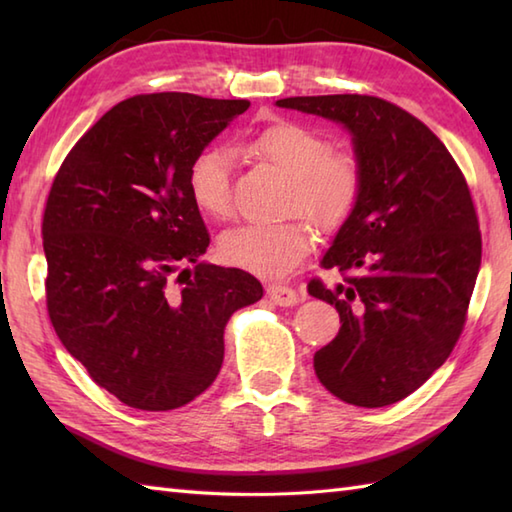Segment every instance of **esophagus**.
I'll return each mask as SVG.
<instances>
[{"instance_id": "obj_1", "label": "esophagus", "mask_w": 512, "mask_h": 512, "mask_svg": "<svg viewBox=\"0 0 512 512\" xmlns=\"http://www.w3.org/2000/svg\"><path fill=\"white\" fill-rule=\"evenodd\" d=\"M268 299L277 303V306H295L299 301V292L290 286H281V284H270L266 288Z\"/></svg>"}]
</instances>
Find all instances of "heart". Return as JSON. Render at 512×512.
<instances>
[{
    "label": "heart",
    "mask_w": 512,
    "mask_h": 512,
    "mask_svg": "<svg viewBox=\"0 0 512 512\" xmlns=\"http://www.w3.org/2000/svg\"><path fill=\"white\" fill-rule=\"evenodd\" d=\"M248 156L288 173L284 211H297L323 233L339 231L363 195V165L352 151L330 149L328 138L297 121H275L246 140ZM231 151L204 147L187 169V189L198 209L226 220L233 213ZM310 250V228L301 215L275 224H244L220 239V257L264 279L290 275Z\"/></svg>",
    "instance_id": "b5f03b06"
}]
</instances>
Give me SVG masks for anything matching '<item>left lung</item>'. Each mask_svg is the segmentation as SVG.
<instances>
[{
    "instance_id": "left-lung-1",
    "label": "left lung",
    "mask_w": 512,
    "mask_h": 512,
    "mask_svg": "<svg viewBox=\"0 0 512 512\" xmlns=\"http://www.w3.org/2000/svg\"><path fill=\"white\" fill-rule=\"evenodd\" d=\"M279 107L343 123L361 160L363 195L321 266L312 297L341 317L314 354L321 385L356 407L413 394L447 361L464 330L482 262V233L458 162L416 116L378 96H295Z\"/></svg>"
}]
</instances>
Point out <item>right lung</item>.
Returning a JSON list of instances; mask_svg holds the SVG:
<instances>
[{
    "instance_id": "right-lung-1",
    "label": "right lung",
    "mask_w": 512,
    "mask_h": 512,
    "mask_svg": "<svg viewBox=\"0 0 512 512\" xmlns=\"http://www.w3.org/2000/svg\"><path fill=\"white\" fill-rule=\"evenodd\" d=\"M248 107L136 94L105 112L54 176L41 224L48 317L127 407L169 411L198 398L220 374L228 319L264 295L246 270L198 262L209 233L187 189L191 158Z\"/></svg>"
}]
</instances>
